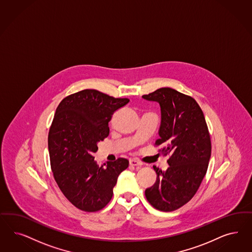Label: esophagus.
I'll return each instance as SVG.
<instances>
[{
	"label": "esophagus",
	"mask_w": 252,
	"mask_h": 252,
	"mask_svg": "<svg viewBox=\"0 0 252 252\" xmlns=\"http://www.w3.org/2000/svg\"><path fill=\"white\" fill-rule=\"evenodd\" d=\"M129 162H130V166H140V165H142V163L140 162L138 159H136V158H131L129 160Z\"/></svg>",
	"instance_id": "1"
}]
</instances>
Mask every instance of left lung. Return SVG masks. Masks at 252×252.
Wrapping results in <instances>:
<instances>
[{
    "label": "left lung",
    "mask_w": 252,
    "mask_h": 252,
    "mask_svg": "<svg viewBox=\"0 0 252 252\" xmlns=\"http://www.w3.org/2000/svg\"><path fill=\"white\" fill-rule=\"evenodd\" d=\"M142 97L160 106L155 146L163 145L159 151L170 156L167 171L153 166L157 180L146 189V199L158 211H175L191 200L206 175L211 154L208 126L195 99L176 90L160 88Z\"/></svg>",
    "instance_id": "obj_1"
}]
</instances>
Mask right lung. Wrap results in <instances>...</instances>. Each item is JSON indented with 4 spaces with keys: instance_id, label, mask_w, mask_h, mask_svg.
I'll use <instances>...</instances> for the list:
<instances>
[{
    "instance_id": "right-lung-1",
    "label": "right lung",
    "mask_w": 252,
    "mask_h": 252,
    "mask_svg": "<svg viewBox=\"0 0 252 252\" xmlns=\"http://www.w3.org/2000/svg\"><path fill=\"white\" fill-rule=\"evenodd\" d=\"M129 101L86 89L66 96L57 106L48 134L51 169L62 193L79 210L105 208L120 173L129 166L123 158L98 166L94 157L98 143L109 134L114 112Z\"/></svg>"
}]
</instances>
